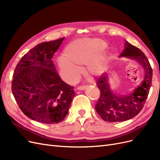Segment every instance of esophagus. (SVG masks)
<instances>
[{"label": "esophagus", "instance_id": "esophagus-1", "mask_svg": "<svg viewBox=\"0 0 160 160\" xmlns=\"http://www.w3.org/2000/svg\"><path fill=\"white\" fill-rule=\"evenodd\" d=\"M86 88H87V85L79 86L78 88H77V89H78V90H84L85 89H86Z\"/></svg>", "mask_w": 160, "mask_h": 160}]
</instances>
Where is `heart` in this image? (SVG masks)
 <instances>
[{"mask_svg":"<svg viewBox=\"0 0 160 160\" xmlns=\"http://www.w3.org/2000/svg\"><path fill=\"white\" fill-rule=\"evenodd\" d=\"M105 47V42L98 38H83L69 43L64 50V57L58 60L62 77L70 83H75L81 75L80 65H83L89 74H100L106 61V54L103 51Z\"/></svg>","mask_w":160,"mask_h":160,"instance_id":"b5f03b06","label":"heart"}]
</instances>
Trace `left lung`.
Listing matches in <instances>:
<instances>
[{
    "mask_svg": "<svg viewBox=\"0 0 160 160\" xmlns=\"http://www.w3.org/2000/svg\"><path fill=\"white\" fill-rule=\"evenodd\" d=\"M119 57L137 61L144 71V77L141 84L133 92L123 95L115 94L110 89L107 73L98 79L97 85L101 95L95 105V110L101 118L108 122H124L136 116L143 109L152 85L153 71L141 50L125 41V49Z\"/></svg>",
    "mask_w": 160,
    "mask_h": 160,
    "instance_id": "8db88e82",
    "label": "left lung"
}]
</instances>
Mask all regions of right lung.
I'll use <instances>...</instances> for the list:
<instances>
[{"mask_svg": "<svg viewBox=\"0 0 160 160\" xmlns=\"http://www.w3.org/2000/svg\"><path fill=\"white\" fill-rule=\"evenodd\" d=\"M63 40L38 44L21 58L14 71V99L23 113L38 122L63 120L75 95L74 87L61 80L52 61Z\"/></svg>", "mask_w": 160, "mask_h": 160, "instance_id": "right-lung-1", "label": "right lung"}]
</instances>
